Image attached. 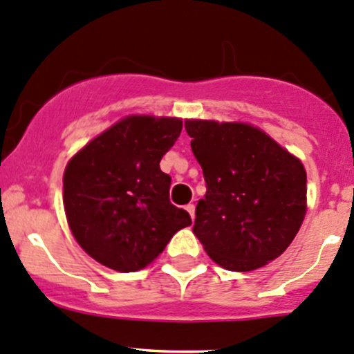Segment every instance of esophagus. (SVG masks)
Instances as JSON below:
<instances>
[{"label":"esophagus","mask_w":354,"mask_h":354,"mask_svg":"<svg viewBox=\"0 0 354 354\" xmlns=\"http://www.w3.org/2000/svg\"><path fill=\"white\" fill-rule=\"evenodd\" d=\"M185 209H187V213L191 214V218H192V220H194V213H196V206H194V204H187V206H185Z\"/></svg>","instance_id":"34e87169"}]
</instances>
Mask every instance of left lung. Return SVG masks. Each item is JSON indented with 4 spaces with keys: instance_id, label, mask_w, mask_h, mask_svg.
<instances>
[{
    "instance_id": "1",
    "label": "left lung",
    "mask_w": 354,
    "mask_h": 354,
    "mask_svg": "<svg viewBox=\"0 0 354 354\" xmlns=\"http://www.w3.org/2000/svg\"><path fill=\"white\" fill-rule=\"evenodd\" d=\"M206 194L192 232L228 271H254L281 256L307 211V172L259 127L187 119Z\"/></svg>"
}]
</instances>
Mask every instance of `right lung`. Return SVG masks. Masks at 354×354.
Returning <instances> with one entry per match:
<instances>
[{"mask_svg": "<svg viewBox=\"0 0 354 354\" xmlns=\"http://www.w3.org/2000/svg\"><path fill=\"white\" fill-rule=\"evenodd\" d=\"M180 131L177 118L127 115L68 162V225L97 262L119 272L140 271L191 225L187 211L170 203L172 178L160 170Z\"/></svg>", "mask_w": 354, "mask_h": 354, "instance_id": "add662e5", "label": "right lung"}]
</instances>
